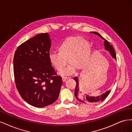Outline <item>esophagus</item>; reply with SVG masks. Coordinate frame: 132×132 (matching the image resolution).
<instances>
[{
	"label": "esophagus",
	"instance_id": "esophagus-1",
	"mask_svg": "<svg viewBox=\"0 0 132 132\" xmlns=\"http://www.w3.org/2000/svg\"><path fill=\"white\" fill-rule=\"evenodd\" d=\"M68 78L64 77H62V80H63V82H65V81H66V80H67Z\"/></svg>",
	"mask_w": 132,
	"mask_h": 132
}]
</instances>
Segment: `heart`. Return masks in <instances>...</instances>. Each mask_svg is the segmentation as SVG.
<instances>
[{
    "instance_id": "heart-1",
    "label": "heart",
    "mask_w": 132,
    "mask_h": 132,
    "mask_svg": "<svg viewBox=\"0 0 132 132\" xmlns=\"http://www.w3.org/2000/svg\"><path fill=\"white\" fill-rule=\"evenodd\" d=\"M58 53L49 54V61L55 70L61 71L68 63L67 68L62 70L60 74L69 75L75 68L81 69L89 63L91 55L89 42L81 36H74L66 39L57 47Z\"/></svg>"
}]
</instances>
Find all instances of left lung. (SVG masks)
Listing matches in <instances>:
<instances>
[{"label": "left lung", "mask_w": 132, "mask_h": 132, "mask_svg": "<svg viewBox=\"0 0 132 132\" xmlns=\"http://www.w3.org/2000/svg\"><path fill=\"white\" fill-rule=\"evenodd\" d=\"M91 33L94 34L96 35H97L100 37H101L102 39L104 40V46L105 48L106 51L109 52L110 54L112 57L113 58H114L115 60H116V55L115 51L113 49V47L112 46L109 42H108L106 39H105L103 37L100 35L98 33L96 32H91ZM74 80L76 81L77 83V85H76L75 90V96L77 98L80 102H81L83 103H89L90 104H95V103H97L98 102H100L107 97V96L109 95L110 93L111 90H107L105 93H103L101 95L97 96H91L87 94H85L84 93H82V91H80L79 90V84L78 81V78L75 77L74 78Z\"/></svg>", "instance_id": "8db88e82"}]
</instances>
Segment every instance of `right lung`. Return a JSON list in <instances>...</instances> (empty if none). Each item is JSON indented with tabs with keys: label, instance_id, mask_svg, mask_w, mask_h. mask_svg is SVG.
<instances>
[{
	"label": "right lung",
	"instance_id": "right-lung-1",
	"mask_svg": "<svg viewBox=\"0 0 132 132\" xmlns=\"http://www.w3.org/2000/svg\"><path fill=\"white\" fill-rule=\"evenodd\" d=\"M51 39L39 34L20 45L14 57V73L20 95L29 104L44 107L57 100L62 85L49 61Z\"/></svg>",
	"mask_w": 132,
	"mask_h": 132
}]
</instances>
